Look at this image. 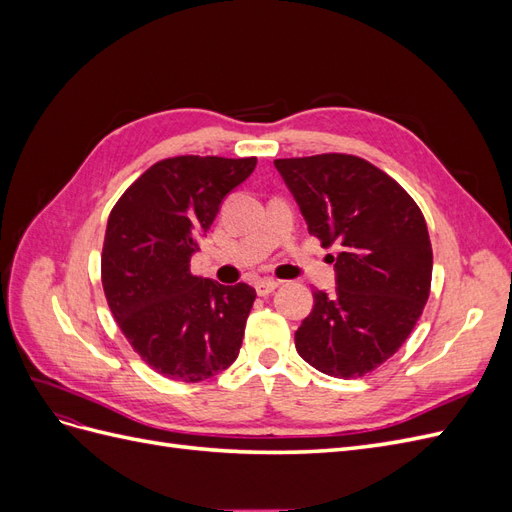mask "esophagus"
I'll return each mask as SVG.
<instances>
[{
  "label": "esophagus",
  "instance_id": "esophagus-1",
  "mask_svg": "<svg viewBox=\"0 0 512 512\" xmlns=\"http://www.w3.org/2000/svg\"><path fill=\"white\" fill-rule=\"evenodd\" d=\"M277 286H280V282H277V280H258L254 284L258 297H267V294H271Z\"/></svg>",
  "mask_w": 512,
  "mask_h": 512
}]
</instances>
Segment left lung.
Wrapping results in <instances>:
<instances>
[{"mask_svg":"<svg viewBox=\"0 0 512 512\" xmlns=\"http://www.w3.org/2000/svg\"><path fill=\"white\" fill-rule=\"evenodd\" d=\"M322 247L337 243L335 292L314 290L294 346L318 371L361 378L401 348L429 299L433 254L412 196L346 153L275 160Z\"/></svg>","mask_w":512,"mask_h":512,"instance_id":"1","label":"left lung"}]
</instances>
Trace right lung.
Here are the masks:
<instances>
[{"label": "right lung", "mask_w": 512, "mask_h": 512, "mask_svg": "<svg viewBox=\"0 0 512 512\" xmlns=\"http://www.w3.org/2000/svg\"><path fill=\"white\" fill-rule=\"evenodd\" d=\"M256 158L177 156L156 162L117 200L102 247V288L134 352L158 374L200 382L235 363L256 299L190 269L222 200Z\"/></svg>", "instance_id": "obj_1"}]
</instances>
